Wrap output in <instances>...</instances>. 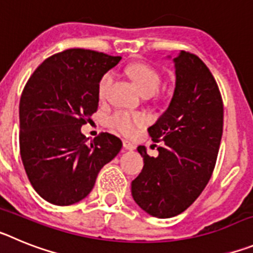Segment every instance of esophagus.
I'll use <instances>...</instances> for the list:
<instances>
[{
    "mask_svg": "<svg viewBox=\"0 0 253 253\" xmlns=\"http://www.w3.org/2000/svg\"><path fill=\"white\" fill-rule=\"evenodd\" d=\"M123 146H124L125 149H128V151H133V149H135V144H134V143H131L130 140H128V139L123 140Z\"/></svg>",
    "mask_w": 253,
    "mask_h": 253,
    "instance_id": "obj_1",
    "label": "esophagus"
}]
</instances>
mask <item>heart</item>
Returning <instances> with one entry per match:
<instances>
[{
	"label": "heart",
	"mask_w": 253,
	"mask_h": 253,
	"mask_svg": "<svg viewBox=\"0 0 253 253\" xmlns=\"http://www.w3.org/2000/svg\"><path fill=\"white\" fill-rule=\"evenodd\" d=\"M129 77L133 80L137 88L143 96H153L160 90L161 77L154 68L148 64L137 63L128 68ZM113 81V73L107 72L101 77L99 82L100 99H104L107 92V88ZM148 123V118L144 114L129 113V111L118 110L107 118V125L111 129L120 131L126 137H133L139 131L140 128Z\"/></svg>",
	"instance_id": "b5f03b06"
}]
</instances>
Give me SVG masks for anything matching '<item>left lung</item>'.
<instances>
[{
    "label": "left lung",
    "instance_id": "left-lung-1",
    "mask_svg": "<svg viewBox=\"0 0 253 253\" xmlns=\"http://www.w3.org/2000/svg\"><path fill=\"white\" fill-rule=\"evenodd\" d=\"M173 63L172 100L148 128L152 140L165 144L157 157L138 147L144 166L131 181L134 202L157 218L178 215L199 198L214 171L223 134V100L209 68L185 50Z\"/></svg>",
    "mask_w": 253,
    "mask_h": 253
}]
</instances>
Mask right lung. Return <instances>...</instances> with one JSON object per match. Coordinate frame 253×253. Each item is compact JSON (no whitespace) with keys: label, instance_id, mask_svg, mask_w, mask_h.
I'll use <instances>...</instances> for the list:
<instances>
[{"label":"right lung","instance_id":"1","mask_svg":"<svg viewBox=\"0 0 253 253\" xmlns=\"http://www.w3.org/2000/svg\"><path fill=\"white\" fill-rule=\"evenodd\" d=\"M122 59L88 49L46 58L20 99V154L29 181L54 205L78 203L91 193L100 169L123 147L100 133L88 144L81 126L99 106V82Z\"/></svg>","mask_w":253,"mask_h":253}]
</instances>
